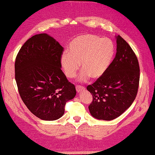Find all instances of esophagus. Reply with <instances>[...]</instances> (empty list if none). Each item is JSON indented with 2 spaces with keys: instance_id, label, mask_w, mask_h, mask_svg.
Masks as SVG:
<instances>
[{
  "instance_id": "obj_1",
  "label": "esophagus",
  "mask_w": 155,
  "mask_h": 155,
  "mask_svg": "<svg viewBox=\"0 0 155 155\" xmlns=\"http://www.w3.org/2000/svg\"><path fill=\"white\" fill-rule=\"evenodd\" d=\"M75 88H76V90L78 92H80L81 91H82V90H85V87L82 86H78L77 85L76 86H75Z\"/></svg>"
}]
</instances>
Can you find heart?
Wrapping results in <instances>:
<instances>
[{
	"instance_id": "b5f03b06",
	"label": "heart",
	"mask_w": 155,
	"mask_h": 155,
	"mask_svg": "<svg viewBox=\"0 0 155 155\" xmlns=\"http://www.w3.org/2000/svg\"><path fill=\"white\" fill-rule=\"evenodd\" d=\"M115 55V46L107 38H101L95 35L84 34L73 39L69 51L61 55V63L65 75L74 78L80 68L81 81L101 78L107 72Z\"/></svg>"
}]
</instances>
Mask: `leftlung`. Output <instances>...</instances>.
<instances>
[{"mask_svg": "<svg viewBox=\"0 0 155 155\" xmlns=\"http://www.w3.org/2000/svg\"><path fill=\"white\" fill-rule=\"evenodd\" d=\"M117 52L107 72L87 87L92 94L89 105L92 117L110 121L124 113L138 92L140 67L136 54L120 36H116Z\"/></svg>", "mask_w": 155, "mask_h": 155, "instance_id": "obj_1", "label": "left lung"}]
</instances>
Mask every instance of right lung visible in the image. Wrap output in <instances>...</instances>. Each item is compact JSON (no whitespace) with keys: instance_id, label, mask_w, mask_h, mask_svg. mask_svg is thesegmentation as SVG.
Returning <instances> with one entry per match:
<instances>
[{"instance_id":"1","label":"right lung","mask_w":155,"mask_h":155,"mask_svg":"<svg viewBox=\"0 0 155 155\" xmlns=\"http://www.w3.org/2000/svg\"><path fill=\"white\" fill-rule=\"evenodd\" d=\"M63 47L47 34L28 39L15 63L19 95L30 111L46 121L59 119L68 101L76 94L74 84L61 70Z\"/></svg>"}]
</instances>
